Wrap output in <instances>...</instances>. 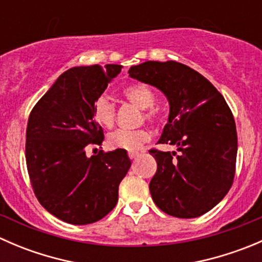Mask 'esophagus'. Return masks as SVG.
I'll return each instance as SVG.
<instances>
[{
	"label": "esophagus",
	"mask_w": 262,
	"mask_h": 262,
	"mask_svg": "<svg viewBox=\"0 0 262 262\" xmlns=\"http://www.w3.org/2000/svg\"><path fill=\"white\" fill-rule=\"evenodd\" d=\"M139 156V152H129L128 153V157L130 158V160H134L136 157H138Z\"/></svg>",
	"instance_id": "esophagus-1"
}]
</instances>
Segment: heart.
<instances>
[{"label": "heart", "mask_w": 262, "mask_h": 262, "mask_svg": "<svg viewBox=\"0 0 262 262\" xmlns=\"http://www.w3.org/2000/svg\"><path fill=\"white\" fill-rule=\"evenodd\" d=\"M123 96L134 106L142 109L141 120H147L156 124L160 121V113L153 107L156 102L155 94L146 84L136 83L126 86L123 90ZM92 115L96 123L105 128H112L115 123V105L106 95H100L96 97L92 105ZM150 139V134L147 129H118L107 137V143L112 148L125 150H136L143 146Z\"/></svg>", "instance_id": "obj_1"}]
</instances>
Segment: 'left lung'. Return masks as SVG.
<instances>
[{
    "mask_svg": "<svg viewBox=\"0 0 262 262\" xmlns=\"http://www.w3.org/2000/svg\"><path fill=\"white\" fill-rule=\"evenodd\" d=\"M129 76L157 87L170 104L158 143L178 152L149 150L157 162L149 182L153 202L176 218L209 212L229 191L236 171V123L226 100L204 76L175 60H148L130 67Z\"/></svg>",
    "mask_w": 262,
    "mask_h": 262,
    "instance_id": "left-lung-1",
    "label": "left lung"
}]
</instances>
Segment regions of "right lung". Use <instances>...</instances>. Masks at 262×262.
Here are the masks:
<instances>
[{
    "mask_svg": "<svg viewBox=\"0 0 262 262\" xmlns=\"http://www.w3.org/2000/svg\"><path fill=\"white\" fill-rule=\"evenodd\" d=\"M120 71L119 64L71 68L29 116L25 156L31 186L39 203L66 223H95L112 212L132 165L125 149L86 155L104 141L92 105Z\"/></svg>",
    "mask_w": 262,
    "mask_h": 262,
    "instance_id": "1",
    "label": "right lung"
}]
</instances>
